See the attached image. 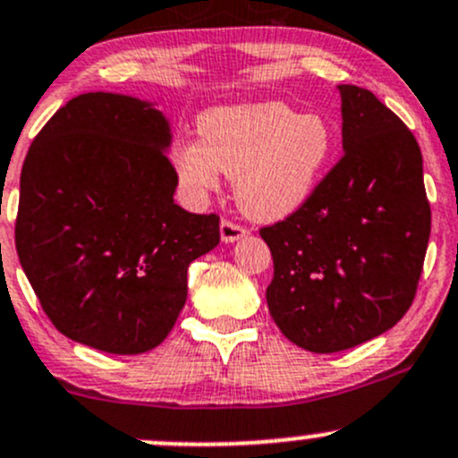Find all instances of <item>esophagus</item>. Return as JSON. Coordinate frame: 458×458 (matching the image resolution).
Returning <instances> with one entry per match:
<instances>
[{
    "label": "esophagus",
    "instance_id": "1",
    "mask_svg": "<svg viewBox=\"0 0 458 458\" xmlns=\"http://www.w3.org/2000/svg\"><path fill=\"white\" fill-rule=\"evenodd\" d=\"M219 230H221V242H224V243H234V242H239V239H243L248 234V230L243 228V225L233 224V221H228V219L221 221Z\"/></svg>",
    "mask_w": 458,
    "mask_h": 458
}]
</instances>
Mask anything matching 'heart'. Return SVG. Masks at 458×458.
<instances>
[{
	"instance_id": "1",
	"label": "heart",
	"mask_w": 458,
	"mask_h": 458,
	"mask_svg": "<svg viewBox=\"0 0 458 458\" xmlns=\"http://www.w3.org/2000/svg\"><path fill=\"white\" fill-rule=\"evenodd\" d=\"M332 143L326 119L281 101L221 106L199 119V141L173 148V165L183 188L197 195L215 191L219 173L228 174L248 216L276 221L312 195Z\"/></svg>"
}]
</instances>
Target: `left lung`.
Masks as SVG:
<instances>
[{
  "mask_svg": "<svg viewBox=\"0 0 458 458\" xmlns=\"http://www.w3.org/2000/svg\"><path fill=\"white\" fill-rule=\"evenodd\" d=\"M344 157L308 201L261 228L267 310L317 354L383 335L412 306L429 239L421 148L370 90L339 86Z\"/></svg>",
  "mask_w": 458,
  "mask_h": 458,
  "instance_id": "1",
  "label": "left lung"
}]
</instances>
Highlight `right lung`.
Here are the masks:
<instances>
[{"mask_svg":"<svg viewBox=\"0 0 458 458\" xmlns=\"http://www.w3.org/2000/svg\"><path fill=\"white\" fill-rule=\"evenodd\" d=\"M168 119L150 101L86 92L50 117L20 179L15 246L68 339L141 354L168 336L188 266L219 243V216L173 199Z\"/></svg>","mask_w":458,"mask_h":458,"instance_id":"right-lung-1","label":"right lung"}]
</instances>
